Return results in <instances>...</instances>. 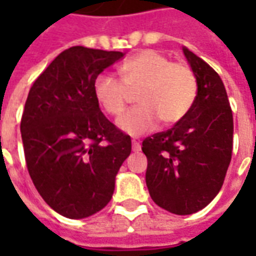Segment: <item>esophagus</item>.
<instances>
[{"instance_id":"obj_1","label":"esophagus","mask_w":256,"mask_h":256,"mask_svg":"<svg viewBox=\"0 0 256 256\" xmlns=\"http://www.w3.org/2000/svg\"><path fill=\"white\" fill-rule=\"evenodd\" d=\"M132 145H133L134 152H138V150H141V144H140L138 141L133 140V141H132Z\"/></svg>"}]
</instances>
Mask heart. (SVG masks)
Segmentation results:
<instances>
[{"label":"heart","instance_id":"obj_1","mask_svg":"<svg viewBox=\"0 0 256 256\" xmlns=\"http://www.w3.org/2000/svg\"><path fill=\"white\" fill-rule=\"evenodd\" d=\"M122 79L114 74L97 75L93 93L97 102L111 116L122 115L130 92L138 90L140 106L126 112L118 126L124 133L140 136L159 123L174 124L186 116L196 94V76L186 64L172 63L163 53L145 49L126 58L119 66Z\"/></svg>","mask_w":256,"mask_h":256}]
</instances>
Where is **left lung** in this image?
Listing matches in <instances>:
<instances>
[{
	"label": "left lung",
	"mask_w": 256,
	"mask_h": 256,
	"mask_svg": "<svg viewBox=\"0 0 256 256\" xmlns=\"http://www.w3.org/2000/svg\"><path fill=\"white\" fill-rule=\"evenodd\" d=\"M198 82L186 116L142 141L145 174L152 200L177 215L204 208L218 194L233 150V115L220 75L182 48Z\"/></svg>",
	"instance_id": "1"
}]
</instances>
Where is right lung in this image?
I'll return each instance as SVG.
<instances>
[{
    "mask_svg": "<svg viewBox=\"0 0 256 256\" xmlns=\"http://www.w3.org/2000/svg\"><path fill=\"white\" fill-rule=\"evenodd\" d=\"M124 53L72 46L36 79L20 123L27 170L56 212L71 220L110 203L132 138L101 112L93 93L97 75Z\"/></svg>",
    "mask_w": 256,
    "mask_h": 256,
    "instance_id": "right-lung-1",
    "label": "right lung"
}]
</instances>
